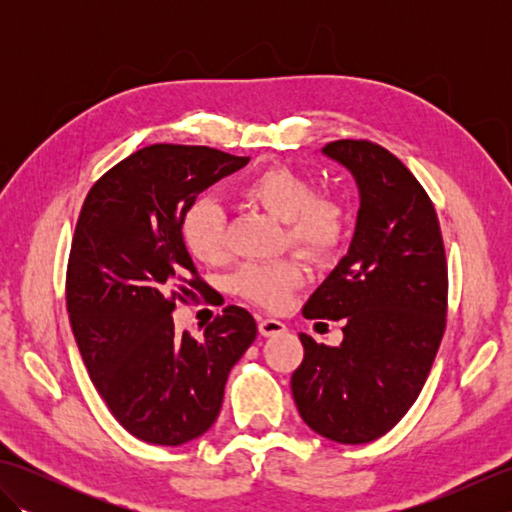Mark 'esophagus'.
I'll return each instance as SVG.
<instances>
[{"mask_svg":"<svg viewBox=\"0 0 512 512\" xmlns=\"http://www.w3.org/2000/svg\"><path fill=\"white\" fill-rule=\"evenodd\" d=\"M286 332V325L277 321V319H262L259 321V334L262 336H277V334H284Z\"/></svg>","mask_w":512,"mask_h":512,"instance_id":"1","label":"esophagus"}]
</instances>
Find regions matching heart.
<instances>
[{
	"mask_svg": "<svg viewBox=\"0 0 512 512\" xmlns=\"http://www.w3.org/2000/svg\"><path fill=\"white\" fill-rule=\"evenodd\" d=\"M237 195L286 224V235L310 257H325L339 246L345 233V209L332 195L314 193L312 180L292 167L273 165L239 184ZM184 242L204 264L220 262L226 253L224 211L204 198L184 215ZM306 284V270L292 259L246 264L233 279L237 295L266 310L288 306L292 292Z\"/></svg>",
	"mask_w": 512,
	"mask_h": 512,
	"instance_id": "heart-1",
	"label": "heart"
}]
</instances>
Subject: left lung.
<instances>
[{
  "label": "left lung",
  "instance_id": "1",
  "mask_svg": "<svg viewBox=\"0 0 512 512\" xmlns=\"http://www.w3.org/2000/svg\"><path fill=\"white\" fill-rule=\"evenodd\" d=\"M321 154L352 173L358 213L350 248L303 317L343 319V341L299 334L306 354L290 385L312 431L365 444L405 416L429 376L447 319V259L429 195L394 154L367 140H336Z\"/></svg>",
  "mask_w": 512,
  "mask_h": 512
}]
</instances>
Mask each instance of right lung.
Instances as JSON below:
<instances>
[{
	"instance_id": "1",
	"label": "right lung",
	"mask_w": 512,
	"mask_h": 512,
	"mask_svg": "<svg viewBox=\"0 0 512 512\" xmlns=\"http://www.w3.org/2000/svg\"><path fill=\"white\" fill-rule=\"evenodd\" d=\"M248 158L211 147L151 145L90 189L72 239L65 299L76 345L114 418L134 438L180 447L211 429L228 372L255 341L237 306L195 341L173 330V299L204 295L182 242L195 198Z\"/></svg>"
}]
</instances>
